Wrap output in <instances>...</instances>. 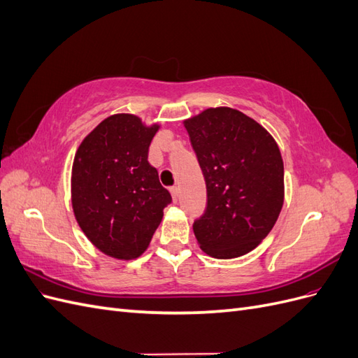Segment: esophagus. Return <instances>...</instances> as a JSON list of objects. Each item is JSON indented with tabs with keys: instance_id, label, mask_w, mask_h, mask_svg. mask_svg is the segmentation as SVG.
Segmentation results:
<instances>
[{
	"instance_id": "1",
	"label": "esophagus",
	"mask_w": 358,
	"mask_h": 358,
	"mask_svg": "<svg viewBox=\"0 0 358 358\" xmlns=\"http://www.w3.org/2000/svg\"><path fill=\"white\" fill-rule=\"evenodd\" d=\"M170 192H171L173 201H178V200H179V188H178V187H173V188L170 189Z\"/></svg>"
}]
</instances>
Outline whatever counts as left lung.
I'll use <instances>...</instances> for the list:
<instances>
[{
	"label": "left lung",
	"mask_w": 358,
	"mask_h": 358,
	"mask_svg": "<svg viewBox=\"0 0 358 358\" xmlns=\"http://www.w3.org/2000/svg\"><path fill=\"white\" fill-rule=\"evenodd\" d=\"M196 150L208 206L192 225L201 251L229 259L251 252L272 231L284 204V161L275 138L231 107L183 121Z\"/></svg>",
	"instance_id": "8db88e82"
}]
</instances>
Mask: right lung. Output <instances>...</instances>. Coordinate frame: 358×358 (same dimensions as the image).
<instances>
[{
    "mask_svg": "<svg viewBox=\"0 0 358 358\" xmlns=\"http://www.w3.org/2000/svg\"><path fill=\"white\" fill-rule=\"evenodd\" d=\"M159 124L131 113L106 117L76 150L71 167L74 218L88 241L116 259L142 255L171 201L148 150Z\"/></svg>",
    "mask_w": 358,
    "mask_h": 358,
    "instance_id": "add662e5",
    "label": "right lung"
}]
</instances>
